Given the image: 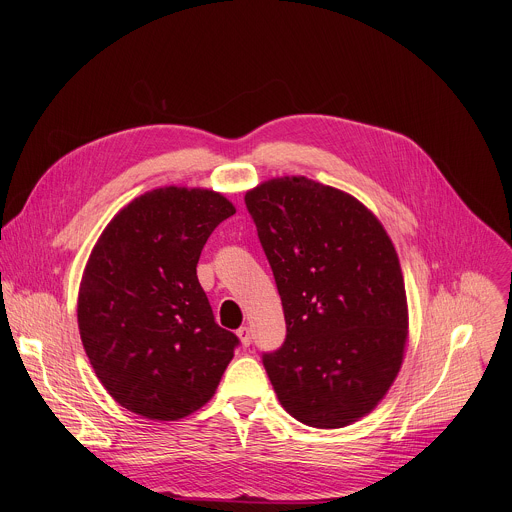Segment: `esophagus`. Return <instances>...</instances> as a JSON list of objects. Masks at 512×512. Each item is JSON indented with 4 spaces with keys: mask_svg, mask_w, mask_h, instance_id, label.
<instances>
[{
    "mask_svg": "<svg viewBox=\"0 0 512 512\" xmlns=\"http://www.w3.org/2000/svg\"><path fill=\"white\" fill-rule=\"evenodd\" d=\"M237 336H239V340H241L243 346H249V344L253 342V336H251V328H249V326L239 328V330H237Z\"/></svg>",
    "mask_w": 512,
    "mask_h": 512,
    "instance_id": "1",
    "label": "esophagus"
}]
</instances>
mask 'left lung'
<instances>
[{"label":"left lung","mask_w":512,"mask_h":512,"mask_svg":"<svg viewBox=\"0 0 512 512\" xmlns=\"http://www.w3.org/2000/svg\"><path fill=\"white\" fill-rule=\"evenodd\" d=\"M245 202L287 324L283 346L263 356L277 399L310 427L350 425L403 364L409 310L395 245L373 210L306 176L265 180Z\"/></svg>","instance_id":"left-lung-1"}]
</instances>
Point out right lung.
Listing matches in <instances>:
<instances>
[{
  "label": "right lung",
  "mask_w": 512,
  "mask_h": 512,
  "mask_svg": "<svg viewBox=\"0 0 512 512\" xmlns=\"http://www.w3.org/2000/svg\"><path fill=\"white\" fill-rule=\"evenodd\" d=\"M237 208L208 188L164 186L123 206L79 287V332L95 375L127 411L176 421L206 405L239 338L218 326L196 265Z\"/></svg>",
  "instance_id": "add662e5"
}]
</instances>
